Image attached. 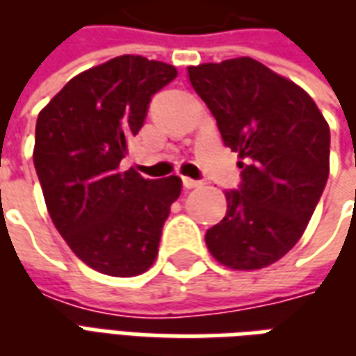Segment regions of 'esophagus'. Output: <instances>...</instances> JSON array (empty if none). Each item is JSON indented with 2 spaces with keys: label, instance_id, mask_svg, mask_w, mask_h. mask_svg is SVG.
Returning <instances> with one entry per match:
<instances>
[{
  "label": "esophagus",
  "instance_id": "esophagus-1",
  "mask_svg": "<svg viewBox=\"0 0 356 356\" xmlns=\"http://www.w3.org/2000/svg\"><path fill=\"white\" fill-rule=\"evenodd\" d=\"M183 186L185 188H196V186H200V181H194L191 177H183Z\"/></svg>",
  "mask_w": 356,
  "mask_h": 356
}]
</instances>
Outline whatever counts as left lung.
<instances>
[{"mask_svg": "<svg viewBox=\"0 0 356 356\" xmlns=\"http://www.w3.org/2000/svg\"><path fill=\"white\" fill-rule=\"evenodd\" d=\"M188 80L238 152V188L206 232L211 255L236 270L263 268L298 244L330 173V127L293 81L250 57L191 66Z\"/></svg>", "mask_w": 356, "mask_h": 356, "instance_id": "left-lung-1", "label": "left lung"}]
</instances>
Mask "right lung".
Wrapping results in <instances>:
<instances>
[{
    "label": "right lung",
    "instance_id": "add662e5",
    "mask_svg": "<svg viewBox=\"0 0 356 356\" xmlns=\"http://www.w3.org/2000/svg\"><path fill=\"white\" fill-rule=\"evenodd\" d=\"M175 66L122 55L89 68L38 116L34 165L53 223L81 261L102 275L137 276L156 259L181 179L120 171L150 101Z\"/></svg>",
    "mask_w": 356,
    "mask_h": 356
}]
</instances>
